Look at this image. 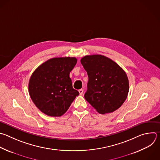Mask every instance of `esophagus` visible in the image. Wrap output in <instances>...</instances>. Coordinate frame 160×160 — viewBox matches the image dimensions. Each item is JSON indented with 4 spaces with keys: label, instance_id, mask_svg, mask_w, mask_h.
Segmentation results:
<instances>
[{
    "label": "esophagus",
    "instance_id": "1",
    "mask_svg": "<svg viewBox=\"0 0 160 160\" xmlns=\"http://www.w3.org/2000/svg\"><path fill=\"white\" fill-rule=\"evenodd\" d=\"M78 92H79L80 95H82L83 93V88H82V89L78 90Z\"/></svg>",
    "mask_w": 160,
    "mask_h": 160
}]
</instances>
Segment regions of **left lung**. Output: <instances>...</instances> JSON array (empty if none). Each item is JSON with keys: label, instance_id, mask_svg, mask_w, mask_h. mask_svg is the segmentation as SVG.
I'll return each mask as SVG.
<instances>
[{"label": "left lung", "instance_id": "left-lung-1", "mask_svg": "<svg viewBox=\"0 0 160 160\" xmlns=\"http://www.w3.org/2000/svg\"><path fill=\"white\" fill-rule=\"evenodd\" d=\"M80 62L88 77L86 100L102 114L118 109L125 102L129 88L124 70L100 55L85 56Z\"/></svg>", "mask_w": 160, "mask_h": 160}]
</instances>
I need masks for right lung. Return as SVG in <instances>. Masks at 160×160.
<instances>
[{
	"label": "right lung",
	"mask_w": 160,
	"mask_h": 160,
	"mask_svg": "<svg viewBox=\"0 0 160 160\" xmlns=\"http://www.w3.org/2000/svg\"><path fill=\"white\" fill-rule=\"evenodd\" d=\"M77 62L75 57L51 58L32 73L28 85L29 95L36 107L47 116L63 115L79 95L70 78Z\"/></svg>",
	"instance_id": "obj_1"
}]
</instances>
